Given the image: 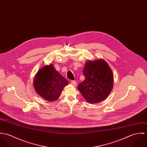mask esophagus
<instances>
[{"mask_svg": "<svg viewBox=\"0 0 147 147\" xmlns=\"http://www.w3.org/2000/svg\"><path fill=\"white\" fill-rule=\"evenodd\" d=\"M71 84L73 86H76V82L75 80H72L71 82Z\"/></svg>", "mask_w": 147, "mask_h": 147, "instance_id": "34e87169", "label": "esophagus"}]
</instances>
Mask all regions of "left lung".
Instances as JSON below:
<instances>
[{
    "mask_svg": "<svg viewBox=\"0 0 147 147\" xmlns=\"http://www.w3.org/2000/svg\"><path fill=\"white\" fill-rule=\"evenodd\" d=\"M85 80L78 88L89 103H97L108 96L113 86L114 78L111 68L105 61H88L83 69Z\"/></svg>",
    "mask_w": 147,
    "mask_h": 147,
    "instance_id": "left-lung-1",
    "label": "left lung"
}]
</instances>
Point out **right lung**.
<instances>
[{
  "label": "right lung",
  "mask_w": 147,
  "mask_h": 147,
  "mask_svg": "<svg viewBox=\"0 0 147 147\" xmlns=\"http://www.w3.org/2000/svg\"><path fill=\"white\" fill-rule=\"evenodd\" d=\"M33 83L35 90L40 96L47 101H53L61 96L68 81L50 64L38 71Z\"/></svg>",
  "instance_id": "right-lung-1"
}]
</instances>
